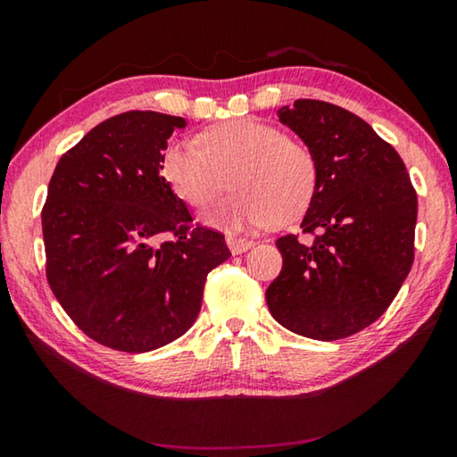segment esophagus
Listing matches in <instances>:
<instances>
[{
	"label": "esophagus",
	"mask_w": 457,
	"mask_h": 457,
	"mask_svg": "<svg viewBox=\"0 0 457 457\" xmlns=\"http://www.w3.org/2000/svg\"><path fill=\"white\" fill-rule=\"evenodd\" d=\"M228 247L231 250V253H244L250 250L253 245L252 239H245V237H236V236H228Z\"/></svg>",
	"instance_id": "1"
}]
</instances>
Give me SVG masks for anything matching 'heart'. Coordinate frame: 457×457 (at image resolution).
I'll use <instances>...</instances> for the list:
<instances>
[{"instance_id":"heart-1","label":"heart","mask_w":457,"mask_h":457,"mask_svg":"<svg viewBox=\"0 0 457 457\" xmlns=\"http://www.w3.org/2000/svg\"><path fill=\"white\" fill-rule=\"evenodd\" d=\"M193 143H171L161 159L165 179L193 207H207L234 193L207 213L223 229L286 226L312 204L319 185L314 151L280 129L236 119L205 129Z\"/></svg>"}]
</instances>
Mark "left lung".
Wrapping results in <instances>:
<instances>
[{
	"label": "left lung",
	"instance_id": "1",
	"mask_svg": "<svg viewBox=\"0 0 457 457\" xmlns=\"http://www.w3.org/2000/svg\"><path fill=\"white\" fill-rule=\"evenodd\" d=\"M278 119L314 151L319 185L300 223L312 242L276 239L282 272L268 308L296 335L351 337L389 308L411 270L417 193L399 153L357 114L303 98Z\"/></svg>",
	"mask_w": 457,
	"mask_h": 457
}]
</instances>
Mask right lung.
<instances>
[{"label": "right lung", "mask_w": 457, "mask_h": 457, "mask_svg": "<svg viewBox=\"0 0 457 457\" xmlns=\"http://www.w3.org/2000/svg\"><path fill=\"white\" fill-rule=\"evenodd\" d=\"M187 120L130 111L100 122L62 154L42 210L46 276L84 335L149 353L195 322L205 278L231 252L220 231L191 228L161 175Z\"/></svg>", "instance_id": "add662e5"}]
</instances>
